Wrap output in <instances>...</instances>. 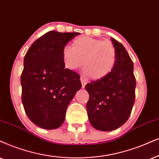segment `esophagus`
<instances>
[{
    "instance_id": "1",
    "label": "esophagus",
    "mask_w": 159,
    "mask_h": 159,
    "mask_svg": "<svg viewBox=\"0 0 159 159\" xmlns=\"http://www.w3.org/2000/svg\"><path fill=\"white\" fill-rule=\"evenodd\" d=\"M80 80H81V84H82V88H84V87H85V85L86 84V81L84 79V78H80Z\"/></svg>"
}]
</instances>
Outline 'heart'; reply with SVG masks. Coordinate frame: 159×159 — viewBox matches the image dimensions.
Here are the masks:
<instances>
[{"label":"heart","mask_w":159,"mask_h":159,"mask_svg":"<svg viewBox=\"0 0 159 159\" xmlns=\"http://www.w3.org/2000/svg\"><path fill=\"white\" fill-rule=\"evenodd\" d=\"M65 67L75 70L83 64L84 74L93 80H100L111 73L116 61V51L113 43L92 37L75 39L73 48L65 46L62 50Z\"/></svg>","instance_id":"b5f03b06"}]
</instances>
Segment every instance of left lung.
<instances>
[{
  "instance_id": "left-lung-1",
  "label": "left lung",
  "mask_w": 159,
  "mask_h": 159,
  "mask_svg": "<svg viewBox=\"0 0 159 159\" xmlns=\"http://www.w3.org/2000/svg\"><path fill=\"white\" fill-rule=\"evenodd\" d=\"M111 40L116 51L113 70L106 77L85 86L89 94L86 103L89 122L103 131L122 126L129 117L135 101L134 63L124 46L114 38Z\"/></svg>"
}]
</instances>
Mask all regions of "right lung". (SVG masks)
Masks as SVG:
<instances>
[{
	"instance_id": "obj_1",
	"label": "right lung",
	"mask_w": 159,
	"mask_h": 159,
	"mask_svg": "<svg viewBox=\"0 0 159 159\" xmlns=\"http://www.w3.org/2000/svg\"><path fill=\"white\" fill-rule=\"evenodd\" d=\"M79 34L51 31L32 44L24 57L22 102L31 121L44 129L63 124L66 111L78 90L80 75L65 68L62 50Z\"/></svg>"
}]
</instances>
